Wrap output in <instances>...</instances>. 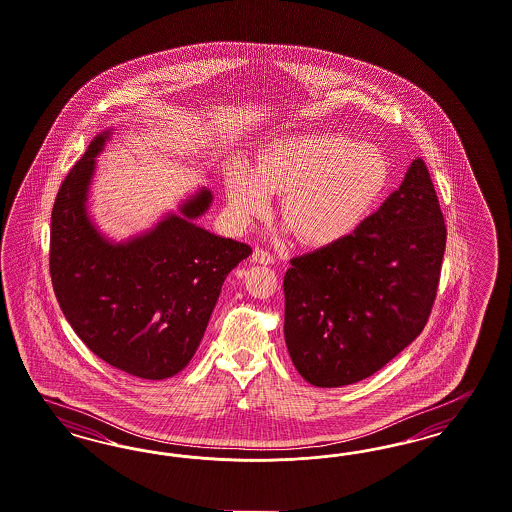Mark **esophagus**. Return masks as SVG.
Instances as JSON below:
<instances>
[{"instance_id": "1", "label": "esophagus", "mask_w": 512, "mask_h": 512, "mask_svg": "<svg viewBox=\"0 0 512 512\" xmlns=\"http://www.w3.org/2000/svg\"><path fill=\"white\" fill-rule=\"evenodd\" d=\"M252 258H254V262H258V264H275V256H273L271 252H267L265 248H254Z\"/></svg>"}]
</instances>
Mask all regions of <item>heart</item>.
<instances>
[{
    "label": "heart",
    "instance_id": "obj_1",
    "mask_svg": "<svg viewBox=\"0 0 512 512\" xmlns=\"http://www.w3.org/2000/svg\"><path fill=\"white\" fill-rule=\"evenodd\" d=\"M387 163L378 148L343 134H300L275 142L256 161L228 174L229 207L247 222L269 207V193H283L281 216L298 239L334 245L353 233L387 186Z\"/></svg>",
    "mask_w": 512,
    "mask_h": 512
}]
</instances>
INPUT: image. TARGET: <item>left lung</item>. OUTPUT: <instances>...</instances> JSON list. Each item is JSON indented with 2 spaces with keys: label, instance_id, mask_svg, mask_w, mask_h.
<instances>
[{
  "label": "left lung",
  "instance_id": "obj_1",
  "mask_svg": "<svg viewBox=\"0 0 512 512\" xmlns=\"http://www.w3.org/2000/svg\"><path fill=\"white\" fill-rule=\"evenodd\" d=\"M446 224L423 159L397 191L334 245L290 260L284 341L317 387L376 374L416 340L435 303Z\"/></svg>",
  "mask_w": 512,
  "mask_h": 512
}]
</instances>
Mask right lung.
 I'll return each instance as SVG.
<instances>
[{
	"instance_id": "1",
	"label": "right lung",
	"mask_w": 512,
	"mask_h": 512,
	"mask_svg": "<svg viewBox=\"0 0 512 512\" xmlns=\"http://www.w3.org/2000/svg\"><path fill=\"white\" fill-rule=\"evenodd\" d=\"M108 138L110 131L96 136L58 190L51 281L64 317L96 357L136 378H172L195 355L222 284L252 248L193 224L212 203L209 190L140 237L104 239L85 203Z\"/></svg>"
}]
</instances>
